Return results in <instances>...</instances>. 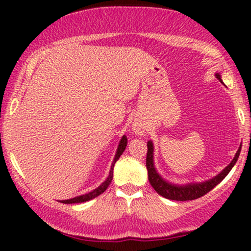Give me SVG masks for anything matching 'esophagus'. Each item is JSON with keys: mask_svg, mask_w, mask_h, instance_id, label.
I'll return each instance as SVG.
<instances>
[{"mask_svg": "<svg viewBox=\"0 0 251 251\" xmlns=\"http://www.w3.org/2000/svg\"><path fill=\"white\" fill-rule=\"evenodd\" d=\"M143 126H140V125H134V131L137 132V133H142L143 132Z\"/></svg>", "mask_w": 251, "mask_h": 251, "instance_id": "34e87169", "label": "esophagus"}]
</instances>
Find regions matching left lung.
Returning <instances> with one entry per match:
<instances>
[{"label":"left lung","instance_id":"left-lung-1","mask_svg":"<svg viewBox=\"0 0 251 251\" xmlns=\"http://www.w3.org/2000/svg\"><path fill=\"white\" fill-rule=\"evenodd\" d=\"M216 76H217L218 80H221L220 74H216ZM240 152H241V148L238 149L237 153H236L235 158L232 159V162L230 163V165H227L220 175L216 176V177L212 178V179H210L208 181H205V183H201V184H189V185H185V186H177V185H172V184L166 183V181L157 174V171H155L153 166V145H152V142H149L148 154H146V169H148L150 184H151L152 188H153L158 194L163 196V197L168 198V200L181 201L197 200V198H200L201 196L208 194L209 191H211L217 184H220L221 181L226 177V175L229 174L230 170L234 168L235 163L237 162Z\"/></svg>","mask_w":251,"mask_h":251}]
</instances>
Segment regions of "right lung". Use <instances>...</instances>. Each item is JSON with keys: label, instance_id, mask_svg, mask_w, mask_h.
I'll return each instance as SVG.
<instances>
[{"label": "right lung", "instance_id": "right-lung-1", "mask_svg": "<svg viewBox=\"0 0 251 251\" xmlns=\"http://www.w3.org/2000/svg\"><path fill=\"white\" fill-rule=\"evenodd\" d=\"M126 145H127V138H126V135H124L122 138V140H120V144L119 146H118V150H117V154L116 157H114L113 159V163H112V166H111V171H109V176L108 178L106 179L101 185L99 186V188H97L96 190H93L92 192H88V194L86 195H82V196H77L75 198H72V200H67V201H61V203H65V204H73V203H82V201H87L89 200H93V198L98 197L99 195H101L103 191H105L106 189L108 188V185L111 184L112 181V178H113V166L114 164L118 159H119L120 155L123 154V152L125 151L126 149Z\"/></svg>", "mask_w": 251, "mask_h": 251}]
</instances>
